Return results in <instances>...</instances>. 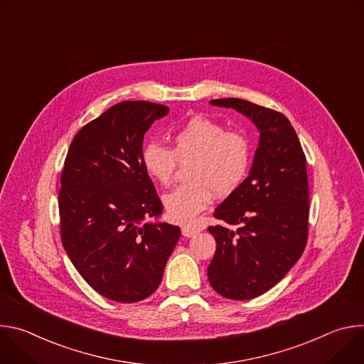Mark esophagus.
Listing matches in <instances>:
<instances>
[{
  "label": "esophagus",
  "mask_w": 364,
  "mask_h": 364,
  "mask_svg": "<svg viewBox=\"0 0 364 364\" xmlns=\"http://www.w3.org/2000/svg\"><path fill=\"white\" fill-rule=\"evenodd\" d=\"M181 232H183V235L186 236V237H193V236H196L198 232H200V228H196V226H183L181 228Z\"/></svg>",
  "instance_id": "esophagus-1"
}]
</instances>
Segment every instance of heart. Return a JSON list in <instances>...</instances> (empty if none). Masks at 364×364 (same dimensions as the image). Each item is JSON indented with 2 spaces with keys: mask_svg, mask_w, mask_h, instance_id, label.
<instances>
[{
  "mask_svg": "<svg viewBox=\"0 0 364 364\" xmlns=\"http://www.w3.org/2000/svg\"><path fill=\"white\" fill-rule=\"evenodd\" d=\"M250 141L240 129H226L220 122L196 117L173 135V148L149 141L141 152L146 174L168 187L178 164H187L188 183L164 197L171 220L190 223L218 197L233 193L246 178L250 167Z\"/></svg>",
  "mask_w": 364,
  "mask_h": 364,
  "instance_id": "1",
  "label": "heart"
}]
</instances>
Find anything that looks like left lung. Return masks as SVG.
<instances>
[{
  "label": "left lung",
  "mask_w": 364,
  "mask_h": 364,
  "mask_svg": "<svg viewBox=\"0 0 364 364\" xmlns=\"http://www.w3.org/2000/svg\"><path fill=\"white\" fill-rule=\"evenodd\" d=\"M210 103L246 115L261 132L249 177L213 215L226 225L209 226L218 243L207 268L210 285L225 298L252 299L277 285L305 249L306 159L284 114L237 97Z\"/></svg>",
  "instance_id": "obj_1"
}]
</instances>
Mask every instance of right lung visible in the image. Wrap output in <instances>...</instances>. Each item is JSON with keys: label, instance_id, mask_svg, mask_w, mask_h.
I'll return each instance as SVG.
<instances>
[{"label": "right lung", "instance_id": "obj_1", "mask_svg": "<svg viewBox=\"0 0 364 364\" xmlns=\"http://www.w3.org/2000/svg\"><path fill=\"white\" fill-rule=\"evenodd\" d=\"M146 100H125L87 122L73 138L60 177L63 247L102 296L136 302L159 288L180 228L144 222L163 203L142 167L145 132L168 114Z\"/></svg>", "mask_w": 364, "mask_h": 364}]
</instances>
